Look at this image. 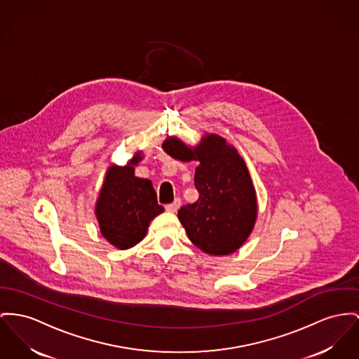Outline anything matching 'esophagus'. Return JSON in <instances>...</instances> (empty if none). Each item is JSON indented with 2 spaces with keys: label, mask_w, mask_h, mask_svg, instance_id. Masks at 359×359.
<instances>
[{
  "label": "esophagus",
  "mask_w": 359,
  "mask_h": 359,
  "mask_svg": "<svg viewBox=\"0 0 359 359\" xmlns=\"http://www.w3.org/2000/svg\"><path fill=\"white\" fill-rule=\"evenodd\" d=\"M180 205H181V200H180V198H175L171 204L166 205V211H168V212H177L178 208H180Z\"/></svg>",
  "instance_id": "obj_1"
}]
</instances>
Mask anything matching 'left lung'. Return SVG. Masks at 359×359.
Wrapping results in <instances>:
<instances>
[{"instance_id": "left-lung-1", "label": "left lung", "mask_w": 359, "mask_h": 359, "mask_svg": "<svg viewBox=\"0 0 359 359\" xmlns=\"http://www.w3.org/2000/svg\"><path fill=\"white\" fill-rule=\"evenodd\" d=\"M162 147L174 159L200 162L194 174L198 200L178 211L191 243L212 256L234 253L257 217L256 191L238 151L217 135H205L196 147L168 137Z\"/></svg>"}]
</instances>
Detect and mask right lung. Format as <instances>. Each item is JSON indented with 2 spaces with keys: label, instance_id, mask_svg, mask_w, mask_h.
<instances>
[{
  "label": "right lung",
  "instance_id": "obj_1",
  "mask_svg": "<svg viewBox=\"0 0 359 359\" xmlns=\"http://www.w3.org/2000/svg\"><path fill=\"white\" fill-rule=\"evenodd\" d=\"M143 159L142 151L126 166L107 168L96 200L95 214L100 233L121 250L139 243L155 216L165 208L158 204L149 180L135 175V166Z\"/></svg>",
  "mask_w": 359,
  "mask_h": 359
}]
</instances>
